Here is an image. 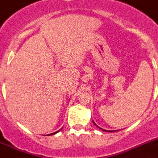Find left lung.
<instances>
[{"mask_svg":"<svg viewBox=\"0 0 158 158\" xmlns=\"http://www.w3.org/2000/svg\"><path fill=\"white\" fill-rule=\"evenodd\" d=\"M93 122H94V124L96 125V126H98V125H97L95 123H94V121H93ZM98 128H100V127H98ZM100 129H102V130H103V131H106V132H115V131H114V130H113V131H110V130H105V129H102V128H100Z\"/></svg>","mask_w":158,"mask_h":158,"instance_id":"left-lung-1","label":"left lung"}]
</instances>
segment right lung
<instances>
[{"mask_svg":"<svg viewBox=\"0 0 158 158\" xmlns=\"http://www.w3.org/2000/svg\"><path fill=\"white\" fill-rule=\"evenodd\" d=\"M60 130H58V131H56V132H55V133H51V134H52H52H55V133H58V132H59V131H60ZM51 134H48V135H51Z\"/></svg>","mask_w":158,"mask_h":158,"instance_id":"1","label":"right lung"}]
</instances>
